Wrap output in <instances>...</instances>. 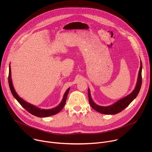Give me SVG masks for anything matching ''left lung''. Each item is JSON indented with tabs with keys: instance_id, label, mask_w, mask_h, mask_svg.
<instances>
[{
	"instance_id": "1",
	"label": "left lung",
	"mask_w": 152,
	"mask_h": 152,
	"mask_svg": "<svg viewBox=\"0 0 152 152\" xmlns=\"http://www.w3.org/2000/svg\"><path fill=\"white\" fill-rule=\"evenodd\" d=\"M142 62L141 61H140V68L138 73V79L137 82V84L135 86V88L134 90V91L127 96L118 100L114 103H113L111 105L107 106H102L98 105L96 104L94 101L93 100L90 89L88 90V100L89 103L91 105V106L93 108L94 110L96 111L103 114H116L119 113H120L121 111H123L124 108H126L130 103H131L138 96L142 84Z\"/></svg>"
}]
</instances>
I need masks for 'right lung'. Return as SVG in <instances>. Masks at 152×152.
I'll return each mask as SVG.
<instances>
[{
  "label": "right lung",
  "mask_w": 152,
  "mask_h": 152,
  "mask_svg": "<svg viewBox=\"0 0 152 152\" xmlns=\"http://www.w3.org/2000/svg\"><path fill=\"white\" fill-rule=\"evenodd\" d=\"M8 82H9V86H10V90L12 93V94L14 97V98L18 102V103L22 106L25 109L28 111L29 113L31 114L38 117H49L51 115H53L60 112L62 108L64 107L65 104H66L67 95L69 94L70 88H69L67 91L65 93L64 97L62 98V101L61 103L55 107L52 108V109H49V110H44V109H41V108H39L37 106H35L34 104H32L26 101H25L22 98L20 97V96L17 94V93L15 92V90L14 88V86L12 84V79H11V67H10H10H9V76H8Z\"/></svg>",
  "instance_id": "add662e5"
}]
</instances>
